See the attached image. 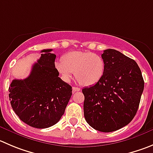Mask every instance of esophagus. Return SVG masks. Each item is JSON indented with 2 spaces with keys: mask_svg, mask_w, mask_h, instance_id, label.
I'll return each mask as SVG.
<instances>
[{
  "mask_svg": "<svg viewBox=\"0 0 153 153\" xmlns=\"http://www.w3.org/2000/svg\"><path fill=\"white\" fill-rule=\"evenodd\" d=\"M73 92H76V91H80V88H78V87H73Z\"/></svg>",
  "mask_w": 153,
  "mask_h": 153,
  "instance_id": "obj_1",
  "label": "esophagus"
}]
</instances>
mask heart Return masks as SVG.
<instances>
[{"mask_svg": "<svg viewBox=\"0 0 153 153\" xmlns=\"http://www.w3.org/2000/svg\"><path fill=\"white\" fill-rule=\"evenodd\" d=\"M62 79L68 82L74 73L82 85L90 86L101 80L105 72V62L102 56L90 52L74 51L64 56L63 61L55 64Z\"/></svg>", "mask_w": 153, "mask_h": 153, "instance_id": "obj_1", "label": "heart"}]
</instances>
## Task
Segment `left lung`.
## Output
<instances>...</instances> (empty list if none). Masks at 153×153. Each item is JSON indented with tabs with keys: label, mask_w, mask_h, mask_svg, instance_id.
Returning <instances> with one entry per match:
<instances>
[{
	"label": "left lung",
	"mask_w": 153,
	"mask_h": 153,
	"mask_svg": "<svg viewBox=\"0 0 153 153\" xmlns=\"http://www.w3.org/2000/svg\"><path fill=\"white\" fill-rule=\"evenodd\" d=\"M105 72L95 85L82 88L84 116L91 127L112 132L127 126L136 115L144 88L134 60L109 49L101 55Z\"/></svg>",
	"instance_id": "left-lung-1"
}]
</instances>
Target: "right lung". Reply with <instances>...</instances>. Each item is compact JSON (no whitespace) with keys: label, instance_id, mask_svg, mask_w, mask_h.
<instances>
[{"label":"right lung","instance_id":"add662e5","mask_svg":"<svg viewBox=\"0 0 153 153\" xmlns=\"http://www.w3.org/2000/svg\"><path fill=\"white\" fill-rule=\"evenodd\" d=\"M52 49H43L24 79H13L9 88L13 110L22 121L36 128L58 123L72 95V87L59 77Z\"/></svg>","mask_w":153,"mask_h":153}]
</instances>
